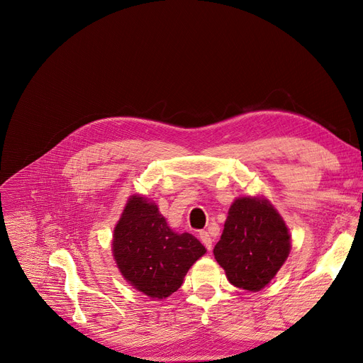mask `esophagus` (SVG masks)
Masks as SVG:
<instances>
[{
    "mask_svg": "<svg viewBox=\"0 0 363 363\" xmlns=\"http://www.w3.org/2000/svg\"><path fill=\"white\" fill-rule=\"evenodd\" d=\"M199 237H200L201 242L204 244L206 249H207L208 252H212V238H211V235H208V233H207V231H201V233L199 234Z\"/></svg>",
    "mask_w": 363,
    "mask_h": 363,
    "instance_id": "esophagus-1",
    "label": "esophagus"
}]
</instances>
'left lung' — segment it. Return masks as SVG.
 <instances>
[{"mask_svg": "<svg viewBox=\"0 0 363 363\" xmlns=\"http://www.w3.org/2000/svg\"><path fill=\"white\" fill-rule=\"evenodd\" d=\"M291 249L289 228L274 206L259 197H240L228 212L216 262L238 289L260 291L277 275Z\"/></svg>", "mask_w": 363, "mask_h": 363, "instance_id": "1", "label": "left lung"}]
</instances>
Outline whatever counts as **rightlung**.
Returning a JSON list of instances; mask_svg holds the SVG:
<instances>
[{
  "mask_svg": "<svg viewBox=\"0 0 363 363\" xmlns=\"http://www.w3.org/2000/svg\"><path fill=\"white\" fill-rule=\"evenodd\" d=\"M206 253L191 234L170 230L159 207L130 196L114 228L113 256L123 278L151 298L175 293L193 263Z\"/></svg>",
  "mask_w": 363,
  "mask_h": 363,
  "instance_id": "obj_1",
  "label": "right lung"
}]
</instances>
